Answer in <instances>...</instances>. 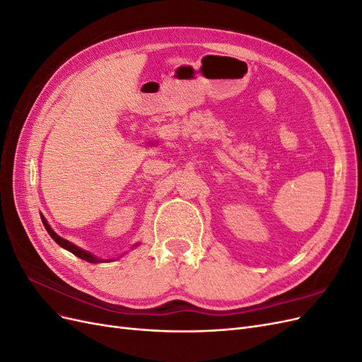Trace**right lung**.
<instances>
[{
	"instance_id": "add662e5",
	"label": "right lung",
	"mask_w": 362,
	"mask_h": 362,
	"mask_svg": "<svg viewBox=\"0 0 362 362\" xmlns=\"http://www.w3.org/2000/svg\"><path fill=\"white\" fill-rule=\"evenodd\" d=\"M40 218H42V223H43V226H45V229H47L48 234L51 235V238L54 240V242H56L59 246H62L63 249H66V250L72 252L74 255H76V257L81 258V259H84V261H87V262H92V264H98V262H112V261H115V258H108V259H104V258H100V257H95L93 254H90L89 250H84V249L78 247V246H76V245L71 243L69 240L63 238V237H60L59 234L54 233V229L49 226V223L47 222V218L43 217L42 214H40ZM137 246H139V245H134V246L131 247V249H134V247H137ZM120 257H124V255H120Z\"/></svg>"
}]
</instances>
